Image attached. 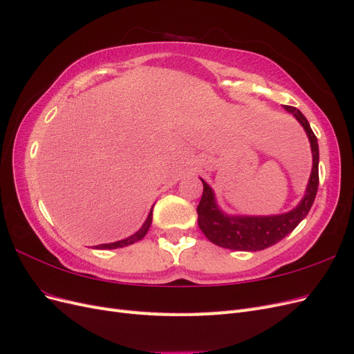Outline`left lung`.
I'll return each instance as SVG.
<instances>
[{
  "label": "left lung",
  "instance_id": "8db88e82",
  "mask_svg": "<svg viewBox=\"0 0 354 354\" xmlns=\"http://www.w3.org/2000/svg\"><path fill=\"white\" fill-rule=\"evenodd\" d=\"M303 125L312 146L313 167L308 178L304 198L298 205L277 216H229L224 214L216 202L212 189L203 181L202 198L198 205V224L203 234L223 248L233 251H261L282 241L291 233L299 221H303L312 208L319 186V146L315 133L306 116L292 106H283Z\"/></svg>",
  "mask_w": 354,
  "mask_h": 354
}]
</instances>
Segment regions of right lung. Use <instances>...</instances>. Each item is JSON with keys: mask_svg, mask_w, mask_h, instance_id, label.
Masks as SVG:
<instances>
[{"mask_svg": "<svg viewBox=\"0 0 354 354\" xmlns=\"http://www.w3.org/2000/svg\"><path fill=\"white\" fill-rule=\"evenodd\" d=\"M152 224V209L151 212H149V216L146 218V221L143 223V226L138 229L134 234H131V236H128L122 241H118V242H112V243H102V245H95L94 248L95 250H115V248H124V246H128L131 245L134 242H138L140 239H143L146 236V233L149 230V227H151Z\"/></svg>", "mask_w": 354, "mask_h": 354, "instance_id": "add662e5", "label": "right lung"}]
</instances>
